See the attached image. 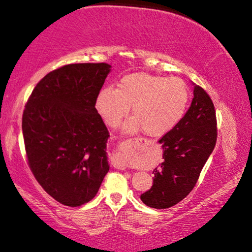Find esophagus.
<instances>
[{
	"label": "esophagus",
	"instance_id": "esophagus-1",
	"mask_svg": "<svg viewBox=\"0 0 252 252\" xmlns=\"http://www.w3.org/2000/svg\"><path fill=\"white\" fill-rule=\"evenodd\" d=\"M113 167L116 169H120V170H125L127 168V163L125 161V159L121 156H117L116 158L113 159L112 162Z\"/></svg>",
	"mask_w": 252,
	"mask_h": 252
}]
</instances>
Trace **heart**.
<instances>
[{"mask_svg":"<svg viewBox=\"0 0 252 252\" xmlns=\"http://www.w3.org/2000/svg\"><path fill=\"white\" fill-rule=\"evenodd\" d=\"M189 89L179 78L132 73L123 76L118 88L102 89L95 108L110 126L120 125L132 106L131 118L125 126L126 133H144L161 138L178 126L186 113Z\"/></svg>","mask_w":252,"mask_h":252,"instance_id":"obj_1","label":"heart"}]
</instances>
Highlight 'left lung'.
Masks as SVG:
<instances>
[{
  "label": "left lung",
  "instance_id": "1",
  "mask_svg": "<svg viewBox=\"0 0 252 252\" xmlns=\"http://www.w3.org/2000/svg\"><path fill=\"white\" fill-rule=\"evenodd\" d=\"M193 84L190 108L172 131L162 136L163 162L153 170V185L140 199L148 207L167 209L193 189L217 141L216 111L210 96Z\"/></svg>",
  "mask_w": 252,
  "mask_h": 252
}]
</instances>
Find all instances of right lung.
Returning a JSON list of instances; mask_svg holds the SVG:
<instances>
[{
  "label": "right lung",
  "instance_id": "1",
  "mask_svg": "<svg viewBox=\"0 0 252 252\" xmlns=\"http://www.w3.org/2000/svg\"><path fill=\"white\" fill-rule=\"evenodd\" d=\"M110 72L106 63L64 65L36 84L25 105L30 168L46 192L67 207L91 201L109 172L110 135L95 102Z\"/></svg>",
  "mask_w": 252,
  "mask_h": 252
}]
</instances>
